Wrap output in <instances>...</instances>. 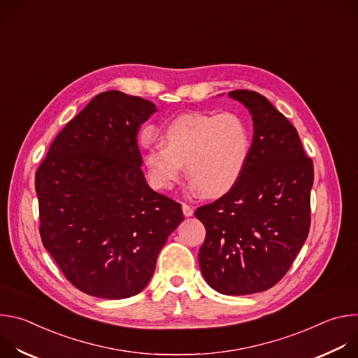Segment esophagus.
Returning <instances> with one entry per match:
<instances>
[{"label": "esophagus", "instance_id": "34e87169", "mask_svg": "<svg viewBox=\"0 0 358 358\" xmlns=\"http://www.w3.org/2000/svg\"><path fill=\"white\" fill-rule=\"evenodd\" d=\"M182 214H184L185 217H192L194 210H192L189 206H187V203H182Z\"/></svg>", "mask_w": 358, "mask_h": 358}]
</instances>
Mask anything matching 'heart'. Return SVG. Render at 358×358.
<instances>
[{
	"instance_id": "1",
	"label": "heart",
	"mask_w": 358,
	"mask_h": 358,
	"mask_svg": "<svg viewBox=\"0 0 358 358\" xmlns=\"http://www.w3.org/2000/svg\"><path fill=\"white\" fill-rule=\"evenodd\" d=\"M163 141L147 148L144 167L150 185L170 189L184 164L191 185L207 196H220L242 177L252 150L249 120L236 112L188 113L166 124Z\"/></svg>"
}]
</instances>
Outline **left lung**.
Segmentation results:
<instances>
[{
  "label": "left lung",
  "mask_w": 358,
  "mask_h": 358,
  "mask_svg": "<svg viewBox=\"0 0 358 358\" xmlns=\"http://www.w3.org/2000/svg\"><path fill=\"white\" fill-rule=\"evenodd\" d=\"M228 96L253 120L246 169L225 195L199 207L207 231L198 252L206 282L222 294H252L275 286L292 266L310 228L313 163L294 126L252 90Z\"/></svg>",
  "instance_id": "1"
}]
</instances>
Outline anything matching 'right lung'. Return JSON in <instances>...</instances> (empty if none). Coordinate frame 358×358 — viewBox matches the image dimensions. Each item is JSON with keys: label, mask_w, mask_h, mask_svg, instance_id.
<instances>
[{"label": "right lung", "mask_w": 358, "mask_h": 358, "mask_svg": "<svg viewBox=\"0 0 358 358\" xmlns=\"http://www.w3.org/2000/svg\"><path fill=\"white\" fill-rule=\"evenodd\" d=\"M156 112L138 96L99 93L36 170L42 243L86 294L119 300L140 293L184 221L180 203L152 191L141 171L136 137Z\"/></svg>", "instance_id": "add662e5"}]
</instances>
